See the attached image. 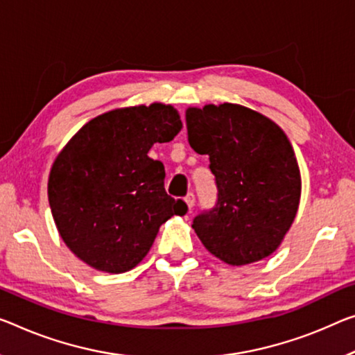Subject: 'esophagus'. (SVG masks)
<instances>
[{
	"instance_id": "34e87169",
	"label": "esophagus",
	"mask_w": 355,
	"mask_h": 355,
	"mask_svg": "<svg viewBox=\"0 0 355 355\" xmlns=\"http://www.w3.org/2000/svg\"><path fill=\"white\" fill-rule=\"evenodd\" d=\"M185 205H187L189 211H192L193 205H195V195L193 193H189L187 196H185Z\"/></svg>"
}]
</instances>
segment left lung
<instances>
[{
    "instance_id": "1",
    "label": "left lung",
    "mask_w": 355,
    "mask_h": 355,
    "mask_svg": "<svg viewBox=\"0 0 355 355\" xmlns=\"http://www.w3.org/2000/svg\"><path fill=\"white\" fill-rule=\"evenodd\" d=\"M190 147L209 155L217 203L193 219L203 246L228 265L268 257L295 219L302 178L279 125L233 103L185 111Z\"/></svg>"
}]
</instances>
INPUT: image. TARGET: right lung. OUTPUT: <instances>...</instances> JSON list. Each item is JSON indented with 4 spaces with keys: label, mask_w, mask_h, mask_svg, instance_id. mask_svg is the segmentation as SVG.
Returning <instances> with one entry per match:
<instances>
[{
    "label": "right lung",
    "mask_w": 355,
    "mask_h": 355,
    "mask_svg": "<svg viewBox=\"0 0 355 355\" xmlns=\"http://www.w3.org/2000/svg\"><path fill=\"white\" fill-rule=\"evenodd\" d=\"M182 128L171 105L114 109L76 133L53 162L47 195L53 220L76 257L98 271L135 268L162 223L187 205L165 192V166L150 147Z\"/></svg>",
    "instance_id": "obj_1"
}]
</instances>
